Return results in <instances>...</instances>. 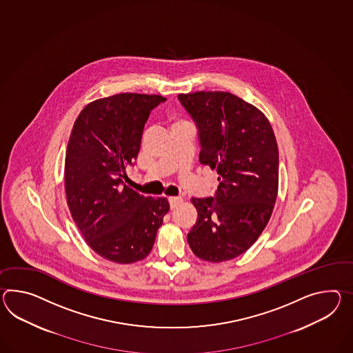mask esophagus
I'll return each mask as SVG.
<instances>
[{
	"instance_id": "esophagus-1",
	"label": "esophagus",
	"mask_w": 353,
	"mask_h": 353,
	"mask_svg": "<svg viewBox=\"0 0 353 353\" xmlns=\"http://www.w3.org/2000/svg\"><path fill=\"white\" fill-rule=\"evenodd\" d=\"M168 201H170L171 209H174V208L179 207L181 203H182V198L181 196H171V198L168 199Z\"/></svg>"
}]
</instances>
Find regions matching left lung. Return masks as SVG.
I'll return each instance as SVG.
<instances>
[{"label": "left lung", "instance_id": "left-lung-1", "mask_svg": "<svg viewBox=\"0 0 353 353\" xmlns=\"http://www.w3.org/2000/svg\"><path fill=\"white\" fill-rule=\"evenodd\" d=\"M195 121L200 163L219 174L214 198H192L198 221L188 234L192 252L209 263L240 256L267 227L274 209L279 155L265 114L228 92L179 94Z\"/></svg>", "mask_w": 353, "mask_h": 353}]
</instances>
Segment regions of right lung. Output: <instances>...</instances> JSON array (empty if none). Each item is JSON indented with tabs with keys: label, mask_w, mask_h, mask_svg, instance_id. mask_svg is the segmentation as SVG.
<instances>
[{
	"label": "right lung",
	"mask_w": 353,
	"mask_h": 353,
	"mask_svg": "<svg viewBox=\"0 0 353 353\" xmlns=\"http://www.w3.org/2000/svg\"><path fill=\"white\" fill-rule=\"evenodd\" d=\"M162 95L121 93L86 104L74 123L65 158L72 219L89 248L119 264L145 259L170 210L165 198L143 196L123 183L138 158L150 111Z\"/></svg>",
	"instance_id": "1"
}]
</instances>
